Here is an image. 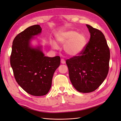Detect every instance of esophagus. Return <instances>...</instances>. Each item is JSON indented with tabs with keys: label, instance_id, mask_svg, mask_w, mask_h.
<instances>
[{
	"label": "esophagus",
	"instance_id": "esophagus-1",
	"mask_svg": "<svg viewBox=\"0 0 121 121\" xmlns=\"http://www.w3.org/2000/svg\"><path fill=\"white\" fill-rule=\"evenodd\" d=\"M61 63H62V64H65V61L64 60V59H61Z\"/></svg>",
	"mask_w": 121,
	"mask_h": 121
}]
</instances>
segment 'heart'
<instances>
[{
  "instance_id": "1",
  "label": "heart",
  "mask_w": 121,
  "mask_h": 121,
  "mask_svg": "<svg viewBox=\"0 0 121 121\" xmlns=\"http://www.w3.org/2000/svg\"><path fill=\"white\" fill-rule=\"evenodd\" d=\"M58 42L64 45V49L65 53L70 56L78 55L84 49L87 43L86 38L84 34L77 33L73 30H67L61 32L56 36ZM51 45L54 49H57V44L52 42Z\"/></svg>"
}]
</instances>
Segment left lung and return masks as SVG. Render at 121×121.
Returning a JSON list of instances; mask_svg holds the SVG:
<instances>
[{
	"label": "left lung",
	"mask_w": 121,
	"mask_h": 121,
	"mask_svg": "<svg viewBox=\"0 0 121 121\" xmlns=\"http://www.w3.org/2000/svg\"><path fill=\"white\" fill-rule=\"evenodd\" d=\"M90 41L80 55L66 60L69 78L78 91L90 93L103 83L109 71L110 50L104 34L86 24Z\"/></svg>",
	"instance_id": "obj_1"
}]
</instances>
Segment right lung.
I'll return each mask as SVG.
<instances>
[{
	"mask_svg": "<svg viewBox=\"0 0 121 121\" xmlns=\"http://www.w3.org/2000/svg\"><path fill=\"white\" fill-rule=\"evenodd\" d=\"M39 25L25 29L13 42L10 64L18 84L27 93L44 96L52 86L53 74L60 64L59 56H44L41 46L33 48L30 42L41 33Z\"/></svg>",
	"mask_w": 121,
	"mask_h": 121,
	"instance_id": "add662e5",
	"label": "right lung"
}]
</instances>
